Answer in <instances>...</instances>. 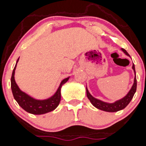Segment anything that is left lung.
<instances>
[{
  "label": "left lung",
  "mask_w": 146,
  "mask_h": 146,
  "mask_svg": "<svg viewBox=\"0 0 146 146\" xmlns=\"http://www.w3.org/2000/svg\"><path fill=\"white\" fill-rule=\"evenodd\" d=\"M122 50L123 51V52L125 53L126 55L130 56V55L129 54L128 52L126 51L125 49L122 48ZM132 68L133 70H134V73H135L134 84H133L131 90H129V92L127 93V94L126 95L125 97L119 99V100L116 101L115 102L110 104V103H106V102H104V101L99 100V99H96V98H94V96H92V95L90 94V93L89 92L87 88L86 87V92H87V98H88L89 100L90 101V102L92 103V104L94 106L96 107V108H98V109L104 110V111H106V112H117L120 110L124 109V108H125V107L129 104L130 101H131V99H132L133 96H134V94L136 91L137 82H136V71H135V66L134 64H133Z\"/></svg>",
  "instance_id": "left-lung-1"
}]
</instances>
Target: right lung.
Instances as JSON below:
<instances>
[{"mask_svg": "<svg viewBox=\"0 0 146 146\" xmlns=\"http://www.w3.org/2000/svg\"><path fill=\"white\" fill-rule=\"evenodd\" d=\"M19 58H18L17 61L16 65L13 69L11 77V89L15 99L23 109L31 114L42 115L52 111L59 106L60 103L61 87L68 80L70 77L65 78L61 81L59 88L57 89L56 92L52 96L47 99H44V100H38L21 91L15 82V69H16L17 64L19 61Z\"/></svg>", "mask_w": 146, "mask_h": 146, "instance_id": "1", "label": "right lung"}]
</instances>
